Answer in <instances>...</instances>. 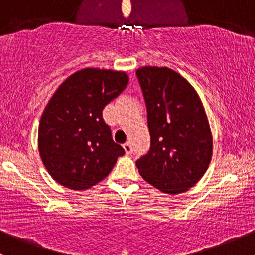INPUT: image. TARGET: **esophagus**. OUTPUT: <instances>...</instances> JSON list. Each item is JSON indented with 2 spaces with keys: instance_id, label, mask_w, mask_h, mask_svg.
Here are the masks:
<instances>
[{
  "instance_id": "esophagus-1",
  "label": "esophagus",
  "mask_w": 255,
  "mask_h": 255,
  "mask_svg": "<svg viewBox=\"0 0 255 255\" xmlns=\"http://www.w3.org/2000/svg\"><path fill=\"white\" fill-rule=\"evenodd\" d=\"M123 148H124L125 153H127L128 156V154L132 153V146H131V143H130V142L124 143V145H123Z\"/></svg>"
}]
</instances>
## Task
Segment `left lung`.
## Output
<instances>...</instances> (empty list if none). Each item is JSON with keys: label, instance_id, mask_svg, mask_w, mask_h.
Instances as JSON below:
<instances>
[{"label": "left lung", "instance_id": "obj_1", "mask_svg": "<svg viewBox=\"0 0 255 255\" xmlns=\"http://www.w3.org/2000/svg\"><path fill=\"white\" fill-rule=\"evenodd\" d=\"M136 75L151 135V148L136 166L162 193H184L203 178L212 158V133L203 102L183 76L168 67L142 66Z\"/></svg>", "mask_w": 255, "mask_h": 255}]
</instances>
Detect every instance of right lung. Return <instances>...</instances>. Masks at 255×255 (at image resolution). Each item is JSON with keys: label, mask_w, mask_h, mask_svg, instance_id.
Returning <instances> with one entry per match:
<instances>
[{"label": "right lung", "mask_w": 255, "mask_h": 255, "mask_svg": "<svg viewBox=\"0 0 255 255\" xmlns=\"http://www.w3.org/2000/svg\"><path fill=\"white\" fill-rule=\"evenodd\" d=\"M128 83L124 71L86 67L55 91L38 130L39 154L55 182L86 190L108 177L125 151L113 141L102 112Z\"/></svg>", "instance_id": "add662e5"}]
</instances>
